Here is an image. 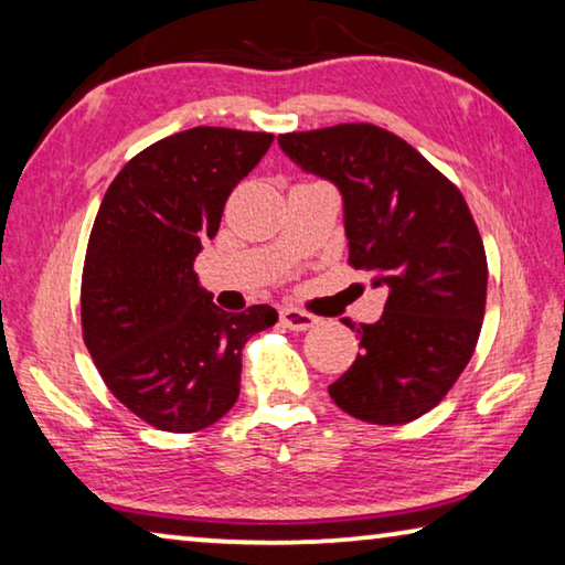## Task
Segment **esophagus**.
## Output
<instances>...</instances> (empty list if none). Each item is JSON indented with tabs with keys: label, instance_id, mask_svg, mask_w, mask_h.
<instances>
[{
	"label": "esophagus",
	"instance_id": "1",
	"mask_svg": "<svg viewBox=\"0 0 565 565\" xmlns=\"http://www.w3.org/2000/svg\"><path fill=\"white\" fill-rule=\"evenodd\" d=\"M281 324L289 327V330H294V332H307L317 324V317L309 315V311L286 307V309H281Z\"/></svg>",
	"mask_w": 565,
	"mask_h": 565
}]
</instances>
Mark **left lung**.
I'll use <instances>...</instances> for the list:
<instances>
[{
    "instance_id": "obj_1",
    "label": "left lung",
    "mask_w": 565,
    "mask_h": 565,
    "mask_svg": "<svg viewBox=\"0 0 565 565\" xmlns=\"http://www.w3.org/2000/svg\"><path fill=\"white\" fill-rule=\"evenodd\" d=\"M279 145L340 188L350 266L388 286L383 317L355 327L363 352L332 401L377 426L428 414L465 373L484 319L487 256L465 195L375 124L281 134Z\"/></svg>"
}]
</instances>
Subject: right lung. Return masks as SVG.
<instances>
[{"mask_svg": "<svg viewBox=\"0 0 565 565\" xmlns=\"http://www.w3.org/2000/svg\"><path fill=\"white\" fill-rule=\"evenodd\" d=\"M274 134L195 126L139 151L108 184L81 279L83 342L106 388L159 431L192 434L241 393V352L276 309L231 315L198 284L202 241Z\"/></svg>", "mask_w": 565, "mask_h": 565, "instance_id": "right-lung-1", "label": "right lung"}]
</instances>
